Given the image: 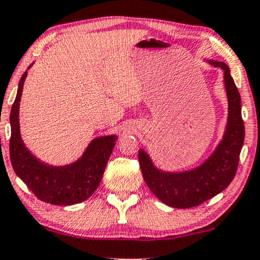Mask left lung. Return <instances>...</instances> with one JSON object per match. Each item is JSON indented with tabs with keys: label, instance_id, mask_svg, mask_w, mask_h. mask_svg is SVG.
<instances>
[{
	"label": "left lung",
	"instance_id": "left-lung-1",
	"mask_svg": "<svg viewBox=\"0 0 260 260\" xmlns=\"http://www.w3.org/2000/svg\"><path fill=\"white\" fill-rule=\"evenodd\" d=\"M224 72L229 115L225 133L213 153L202 165L181 172H165L154 166L144 149H139V164L148 188L164 204L174 208L199 206L224 191L235 178L244 144L245 128L241 118L240 94L228 64L206 60Z\"/></svg>",
	"mask_w": 260,
	"mask_h": 260
}]
</instances>
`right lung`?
I'll list each match as a JSON object with an SVG mask.
<instances>
[{"instance_id":"1","label":"right lung","mask_w":260,"mask_h":260,"mask_svg":"<svg viewBox=\"0 0 260 260\" xmlns=\"http://www.w3.org/2000/svg\"><path fill=\"white\" fill-rule=\"evenodd\" d=\"M27 74L24 72L22 75L10 112L9 152L14 171L42 202L63 206L85 202L100 184L118 137L104 135L93 139L83 154L69 165L52 166L41 161L25 147L20 133V101Z\"/></svg>"}]
</instances>
